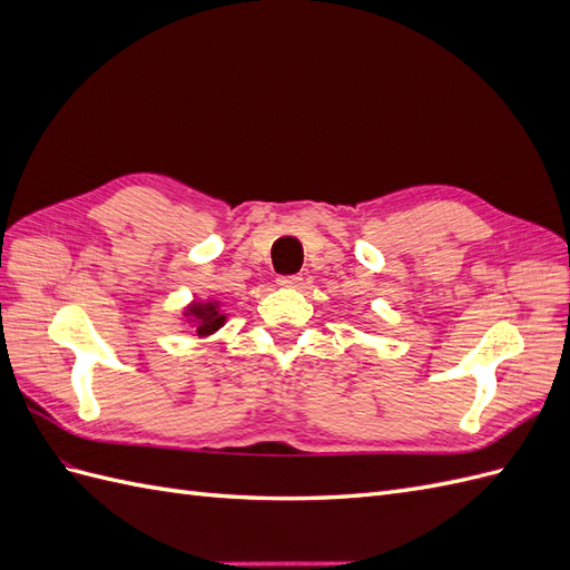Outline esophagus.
<instances>
[{
	"mask_svg": "<svg viewBox=\"0 0 570 570\" xmlns=\"http://www.w3.org/2000/svg\"><path fill=\"white\" fill-rule=\"evenodd\" d=\"M302 275H283V278H278V285L281 287H299L302 285Z\"/></svg>",
	"mask_w": 570,
	"mask_h": 570,
	"instance_id": "esophagus-1",
	"label": "esophagus"
}]
</instances>
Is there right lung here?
I'll list each match as a JSON object with an SVG mask.
<instances>
[{"label": "right lung", "mask_w": 570, "mask_h": 570, "mask_svg": "<svg viewBox=\"0 0 570 570\" xmlns=\"http://www.w3.org/2000/svg\"><path fill=\"white\" fill-rule=\"evenodd\" d=\"M183 318L185 323L193 327V335L204 340L212 337L214 333H218L223 325L228 321V314L223 312V306L218 299L209 297V299H193L185 308H183Z\"/></svg>", "instance_id": "1"}]
</instances>
